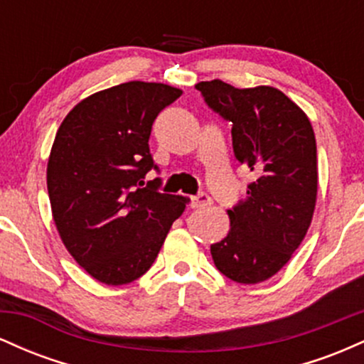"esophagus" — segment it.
Returning a JSON list of instances; mask_svg holds the SVG:
<instances>
[{
  "instance_id": "obj_1",
  "label": "esophagus",
  "mask_w": 364,
  "mask_h": 364,
  "mask_svg": "<svg viewBox=\"0 0 364 364\" xmlns=\"http://www.w3.org/2000/svg\"><path fill=\"white\" fill-rule=\"evenodd\" d=\"M210 203H212V198L207 193H200V195L191 196V207L193 208L207 207V205H210Z\"/></svg>"
}]
</instances>
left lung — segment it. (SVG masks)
I'll return each mask as SVG.
<instances>
[{
	"label": "left lung",
	"mask_w": 364,
	"mask_h": 364,
	"mask_svg": "<svg viewBox=\"0 0 364 364\" xmlns=\"http://www.w3.org/2000/svg\"><path fill=\"white\" fill-rule=\"evenodd\" d=\"M210 109L232 123V150L257 179L228 210L231 229L210 246L219 272L240 284L270 279L291 260L310 228L318 191L316 141L298 104L279 89L196 83Z\"/></svg>",
	"instance_id": "1"
}]
</instances>
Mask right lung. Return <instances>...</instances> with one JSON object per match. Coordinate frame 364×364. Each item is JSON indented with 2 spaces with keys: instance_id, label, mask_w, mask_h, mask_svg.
Returning a JSON list of instances; mask_svg holds the SVG:
<instances>
[{
  "instance_id": "obj_1",
  "label": "right lung",
  "mask_w": 364,
  "mask_h": 364,
  "mask_svg": "<svg viewBox=\"0 0 364 364\" xmlns=\"http://www.w3.org/2000/svg\"><path fill=\"white\" fill-rule=\"evenodd\" d=\"M183 90L127 82L95 92L58 128L48 161V193L63 245L87 274L123 286L152 267L190 198L145 185L157 114Z\"/></svg>"
}]
</instances>
